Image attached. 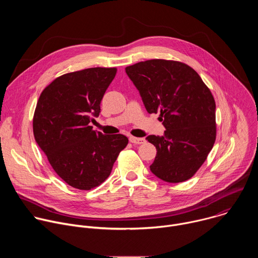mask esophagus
Masks as SVG:
<instances>
[{
  "label": "esophagus",
  "instance_id": "34e87169",
  "mask_svg": "<svg viewBox=\"0 0 258 258\" xmlns=\"http://www.w3.org/2000/svg\"><path fill=\"white\" fill-rule=\"evenodd\" d=\"M130 142L133 143V144H143L145 142V139L144 138H136V137H133L131 136L130 137Z\"/></svg>",
  "mask_w": 258,
  "mask_h": 258
}]
</instances>
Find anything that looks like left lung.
<instances>
[{
	"label": "left lung",
	"instance_id": "left-lung-1",
	"mask_svg": "<svg viewBox=\"0 0 258 258\" xmlns=\"http://www.w3.org/2000/svg\"><path fill=\"white\" fill-rule=\"evenodd\" d=\"M148 113H160L164 135L148 136L156 147L151 171L167 182L191 178L216 137L215 102L198 73L178 61L152 59L127 66Z\"/></svg>",
	"mask_w": 258,
	"mask_h": 258
}]
</instances>
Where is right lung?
<instances>
[{
    "label": "right lung",
    "instance_id": "obj_1",
    "mask_svg": "<svg viewBox=\"0 0 258 258\" xmlns=\"http://www.w3.org/2000/svg\"><path fill=\"white\" fill-rule=\"evenodd\" d=\"M116 71L94 67L66 73L45 88L35 107V142L55 172L79 190L101 185L128 143L123 135L105 136L90 125Z\"/></svg>",
    "mask_w": 258,
    "mask_h": 258
}]
</instances>
